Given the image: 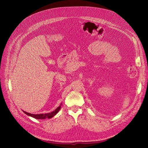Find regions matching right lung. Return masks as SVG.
<instances>
[{
  "mask_svg": "<svg viewBox=\"0 0 148 148\" xmlns=\"http://www.w3.org/2000/svg\"><path fill=\"white\" fill-rule=\"evenodd\" d=\"M62 105V104H61ZM61 105L59 106L57 108L54 110L52 112L50 113H47V114H30L26 112L25 111H23V112H25L26 115H28L29 116H31L33 118H35L36 119H51L53 117V116H55L57 113L59 111V110L61 108Z\"/></svg>",
  "mask_w": 148,
  "mask_h": 148,
  "instance_id": "obj_1",
  "label": "right lung"
}]
</instances>
